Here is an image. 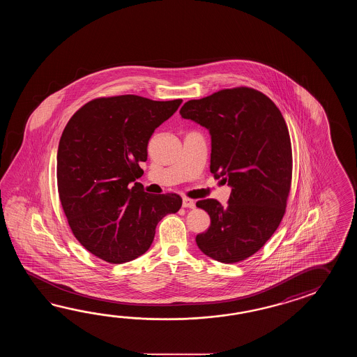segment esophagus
<instances>
[{"mask_svg": "<svg viewBox=\"0 0 357 357\" xmlns=\"http://www.w3.org/2000/svg\"><path fill=\"white\" fill-rule=\"evenodd\" d=\"M182 206H183V208H190V209H192V208L195 206V202H194V200H191L189 197H183V199H182Z\"/></svg>", "mask_w": 357, "mask_h": 357, "instance_id": "esophagus-1", "label": "esophagus"}]
</instances>
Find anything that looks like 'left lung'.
I'll return each mask as SVG.
<instances>
[{
    "label": "left lung",
    "mask_w": 357,
    "mask_h": 357,
    "mask_svg": "<svg viewBox=\"0 0 357 357\" xmlns=\"http://www.w3.org/2000/svg\"><path fill=\"white\" fill-rule=\"evenodd\" d=\"M180 114L209 130L211 172L232 188L226 206L215 199L197 202L211 217L197 246L220 263H238L264 246L286 212L292 178L287 125L266 94L248 86L191 99Z\"/></svg>",
    "instance_id": "left-lung-1"
}]
</instances>
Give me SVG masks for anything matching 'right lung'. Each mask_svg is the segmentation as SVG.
<instances>
[{
  "label": "right lung",
  "instance_id": "obj_1",
  "mask_svg": "<svg viewBox=\"0 0 357 357\" xmlns=\"http://www.w3.org/2000/svg\"><path fill=\"white\" fill-rule=\"evenodd\" d=\"M182 99L134 94L93 99L76 111L61 135L57 188L76 240L93 255L122 264L151 248L155 227L182 205L177 194L153 195L137 182L154 130Z\"/></svg>",
  "mask_w": 357,
  "mask_h": 357
}]
</instances>
